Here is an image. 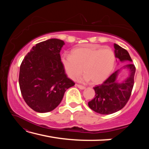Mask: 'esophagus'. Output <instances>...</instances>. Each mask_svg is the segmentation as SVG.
I'll return each mask as SVG.
<instances>
[{"instance_id": "1", "label": "esophagus", "mask_w": 149, "mask_h": 149, "mask_svg": "<svg viewBox=\"0 0 149 149\" xmlns=\"http://www.w3.org/2000/svg\"><path fill=\"white\" fill-rule=\"evenodd\" d=\"M75 85H76V86H77L78 88H79V89H85V86H83V85H81L76 84Z\"/></svg>"}]
</instances>
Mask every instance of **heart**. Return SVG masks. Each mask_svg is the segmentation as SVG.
<instances>
[{
    "label": "heart",
    "mask_w": 149,
    "mask_h": 149,
    "mask_svg": "<svg viewBox=\"0 0 149 149\" xmlns=\"http://www.w3.org/2000/svg\"><path fill=\"white\" fill-rule=\"evenodd\" d=\"M61 60L65 72L71 79H75L84 72L85 74L82 78L84 81L91 80L93 84H99L112 74L116 55L109 47L90 45L77 48L73 50L72 55H63Z\"/></svg>",
    "instance_id": "obj_1"
}]
</instances>
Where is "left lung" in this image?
Masks as SVG:
<instances>
[{
  "mask_svg": "<svg viewBox=\"0 0 149 149\" xmlns=\"http://www.w3.org/2000/svg\"><path fill=\"white\" fill-rule=\"evenodd\" d=\"M116 57L121 62L132 59L125 49L117 44H114ZM130 70L129 77L124 82L118 84L116 81L118 71L113 73L102 84L93 87L94 99L88 102L91 109L100 114H110L116 112L125 107L132 95L134 85L135 66L130 63L127 65Z\"/></svg>",
  "mask_w": 149,
  "mask_h": 149,
  "instance_id": "1",
  "label": "left lung"
}]
</instances>
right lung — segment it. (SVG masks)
I'll return each mask as SVG.
<instances>
[{
	"mask_svg": "<svg viewBox=\"0 0 149 149\" xmlns=\"http://www.w3.org/2000/svg\"><path fill=\"white\" fill-rule=\"evenodd\" d=\"M64 42L50 39L36 44L20 65L19 84L25 102L35 112L56 108L75 83L68 77L60 52Z\"/></svg>",
	"mask_w": 149,
	"mask_h": 149,
	"instance_id": "1",
	"label": "right lung"
}]
</instances>
